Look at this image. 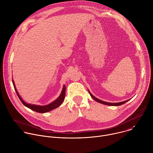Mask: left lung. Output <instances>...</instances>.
Returning <instances> with one entry per match:
<instances>
[{
	"mask_svg": "<svg viewBox=\"0 0 153 153\" xmlns=\"http://www.w3.org/2000/svg\"><path fill=\"white\" fill-rule=\"evenodd\" d=\"M88 92L89 93V94L91 95V97L94 100H95L96 101H97V102L101 103V104H103V105H108V106H120L123 104H124L125 103H126L127 101H128L129 100H126V101H122V102H120V103H109V102H106V101H104L103 100H99L98 98H96L95 97H94L91 93V92L88 90Z\"/></svg>",
	"mask_w": 153,
	"mask_h": 153,
	"instance_id": "8db88e82",
	"label": "left lung"
}]
</instances>
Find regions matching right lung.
Returning a JSON list of instances; mask_svg holds the SVG:
<instances>
[{
    "label": "right lung",
    "instance_id": "add662e5",
    "mask_svg": "<svg viewBox=\"0 0 153 153\" xmlns=\"http://www.w3.org/2000/svg\"><path fill=\"white\" fill-rule=\"evenodd\" d=\"M13 83L15 89V91L19 98V99L20 100V101H22V103L27 108L30 109L31 110L35 111L36 112L38 113H45L47 112H49L50 111H52L57 108H58L64 101V98H65V85H64L62 92L60 94V95L59 96V97L56 99L54 101L52 102L51 103L47 105H45V106H39V105H32V104H29L26 103L25 101L22 99V98L20 96L15 86V83L14 82L13 79Z\"/></svg>",
    "mask_w": 153,
    "mask_h": 153
}]
</instances>
